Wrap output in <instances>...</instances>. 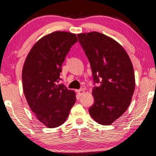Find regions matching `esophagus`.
<instances>
[{
    "mask_svg": "<svg viewBox=\"0 0 156 156\" xmlns=\"http://www.w3.org/2000/svg\"><path fill=\"white\" fill-rule=\"evenodd\" d=\"M77 93H78L79 95L81 96L83 95V94L85 93V90H83V89H80V90H78Z\"/></svg>",
    "mask_w": 156,
    "mask_h": 156,
    "instance_id": "1",
    "label": "esophagus"
}]
</instances>
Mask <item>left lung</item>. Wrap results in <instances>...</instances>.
<instances>
[{
	"mask_svg": "<svg viewBox=\"0 0 156 156\" xmlns=\"http://www.w3.org/2000/svg\"><path fill=\"white\" fill-rule=\"evenodd\" d=\"M88 58L95 83L94 104L89 109L98 124L110 125L126 111L135 90L133 67L121 44L98 32L78 34Z\"/></svg>",
	"mask_w": 156,
	"mask_h": 156,
	"instance_id": "1",
	"label": "left lung"
}]
</instances>
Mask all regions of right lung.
<instances>
[{"label":"right lung","instance_id":"add662e5","mask_svg":"<svg viewBox=\"0 0 156 156\" xmlns=\"http://www.w3.org/2000/svg\"><path fill=\"white\" fill-rule=\"evenodd\" d=\"M78 41L75 34L56 31L39 39L23 65V91L31 110L48 128L66 122L76 103V93L60 80L61 66L71 46Z\"/></svg>","mask_w":156,"mask_h":156}]
</instances>
